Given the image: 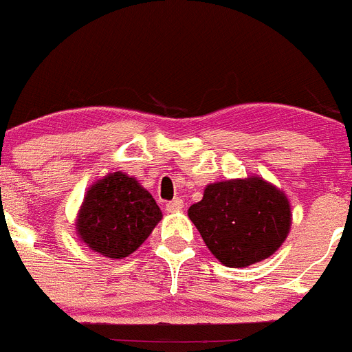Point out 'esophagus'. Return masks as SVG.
I'll use <instances>...</instances> for the list:
<instances>
[{"instance_id": "34e87169", "label": "esophagus", "mask_w": 352, "mask_h": 352, "mask_svg": "<svg viewBox=\"0 0 352 352\" xmlns=\"http://www.w3.org/2000/svg\"><path fill=\"white\" fill-rule=\"evenodd\" d=\"M184 208V201L180 198H173L172 201L166 204V212H179Z\"/></svg>"}]
</instances>
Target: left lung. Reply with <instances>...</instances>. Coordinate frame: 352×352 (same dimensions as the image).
<instances>
[{
	"instance_id": "1",
	"label": "left lung",
	"mask_w": 352,
	"mask_h": 352,
	"mask_svg": "<svg viewBox=\"0 0 352 352\" xmlns=\"http://www.w3.org/2000/svg\"><path fill=\"white\" fill-rule=\"evenodd\" d=\"M188 215L208 251L231 268L270 258L289 235L293 217L284 191L258 175L208 184Z\"/></svg>"
}]
</instances>
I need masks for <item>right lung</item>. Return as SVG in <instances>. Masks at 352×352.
I'll list each match as a JSON object with an SVG mask.
<instances>
[{
    "mask_svg": "<svg viewBox=\"0 0 352 352\" xmlns=\"http://www.w3.org/2000/svg\"><path fill=\"white\" fill-rule=\"evenodd\" d=\"M163 214L135 177L107 173L87 189L75 219L82 243L112 259H124L153 233Z\"/></svg>",
    "mask_w": 352,
    "mask_h": 352,
    "instance_id": "1",
    "label": "right lung"
}]
</instances>
